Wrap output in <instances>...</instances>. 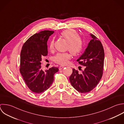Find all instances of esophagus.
Masks as SVG:
<instances>
[{"label": "esophagus", "mask_w": 124, "mask_h": 124, "mask_svg": "<svg viewBox=\"0 0 124 124\" xmlns=\"http://www.w3.org/2000/svg\"><path fill=\"white\" fill-rule=\"evenodd\" d=\"M64 68V66H60V67H59V70H61L62 69H63Z\"/></svg>", "instance_id": "34e87169"}]
</instances>
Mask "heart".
<instances>
[{"label": "heart", "instance_id": "b5f03b06", "mask_svg": "<svg viewBox=\"0 0 124 124\" xmlns=\"http://www.w3.org/2000/svg\"><path fill=\"white\" fill-rule=\"evenodd\" d=\"M61 36L68 42V49L74 55L80 53L84 47L83 39L79 37L78 33L73 29H67L61 33ZM54 47V41L52 40L49 44L50 50H52ZM71 54L70 53H59L54 57V61L59 64L65 65L71 58Z\"/></svg>", "mask_w": 124, "mask_h": 124}]
</instances>
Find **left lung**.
<instances>
[{
	"instance_id": "1",
	"label": "left lung",
	"mask_w": 124,
	"mask_h": 124,
	"mask_svg": "<svg viewBox=\"0 0 124 124\" xmlns=\"http://www.w3.org/2000/svg\"><path fill=\"white\" fill-rule=\"evenodd\" d=\"M92 39L83 54L77 60L85 67L82 73L79 74L74 69L70 77L72 86L81 93H86L93 90L100 81L103 74L104 52L101 42L90 34Z\"/></svg>"
}]
</instances>
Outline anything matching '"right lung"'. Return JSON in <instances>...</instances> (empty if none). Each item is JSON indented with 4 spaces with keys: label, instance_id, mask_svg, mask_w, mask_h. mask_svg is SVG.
<instances>
[{
    "label": "right lung",
    "instance_id": "obj_1",
    "mask_svg": "<svg viewBox=\"0 0 124 124\" xmlns=\"http://www.w3.org/2000/svg\"><path fill=\"white\" fill-rule=\"evenodd\" d=\"M54 31L44 30L30 37L23 44L20 55V73L28 87L34 93L39 94L52 84L54 74L59 70L53 67L43 71L42 57L47 55V41Z\"/></svg>",
    "mask_w": 124,
    "mask_h": 124
}]
</instances>
